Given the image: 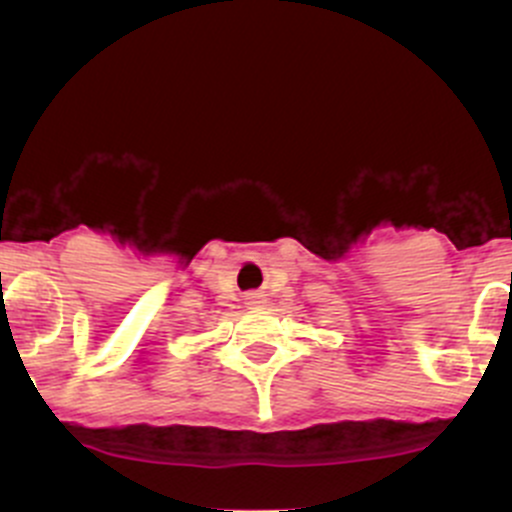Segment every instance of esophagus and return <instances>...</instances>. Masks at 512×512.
Instances as JSON below:
<instances>
[{
  "mask_svg": "<svg viewBox=\"0 0 512 512\" xmlns=\"http://www.w3.org/2000/svg\"><path fill=\"white\" fill-rule=\"evenodd\" d=\"M245 304H247V307H265L267 299H265V294H262V292H250L245 297Z\"/></svg>",
  "mask_w": 512,
  "mask_h": 512,
  "instance_id": "1",
  "label": "esophagus"
}]
</instances>
